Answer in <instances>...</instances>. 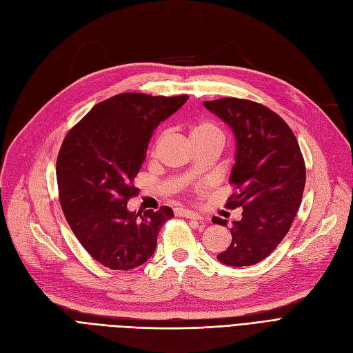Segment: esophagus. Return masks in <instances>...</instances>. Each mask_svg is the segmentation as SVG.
Listing matches in <instances>:
<instances>
[{
	"label": "esophagus",
	"instance_id": "34e87169",
	"mask_svg": "<svg viewBox=\"0 0 353 353\" xmlns=\"http://www.w3.org/2000/svg\"><path fill=\"white\" fill-rule=\"evenodd\" d=\"M176 215L179 216H185L188 219H203L198 212H193L190 210H185V208H177Z\"/></svg>",
	"mask_w": 353,
	"mask_h": 353
}]
</instances>
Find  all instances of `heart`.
Masks as SVG:
<instances>
[{"label": "heart", "mask_w": 353, "mask_h": 353, "mask_svg": "<svg viewBox=\"0 0 353 353\" xmlns=\"http://www.w3.org/2000/svg\"><path fill=\"white\" fill-rule=\"evenodd\" d=\"M193 138H206V137H224V132L218 125L210 121H201L192 129Z\"/></svg>", "instance_id": "heart-1"}]
</instances>
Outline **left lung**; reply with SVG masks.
Masks as SVG:
<instances>
[{"instance_id":"obj_1","label":"left lung","mask_w":353,"mask_h":353,"mask_svg":"<svg viewBox=\"0 0 353 353\" xmlns=\"http://www.w3.org/2000/svg\"><path fill=\"white\" fill-rule=\"evenodd\" d=\"M236 135V164L230 183L237 189L227 206H241L240 221H232V241L216 257L224 265L241 268L262 262L288 234L301 205L305 163L298 141L279 114L252 100L224 97L203 101ZM215 224L227 219L214 216Z\"/></svg>"}]
</instances>
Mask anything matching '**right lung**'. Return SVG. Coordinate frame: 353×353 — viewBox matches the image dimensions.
Listing matches in <instances>:
<instances>
[{"label": "right lung", "instance_id": "right-lung-1", "mask_svg": "<svg viewBox=\"0 0 353 353\" xmlns=\"http://www.w3.org/2000/svg\"><path fill=\"white\" fill-rule=\"evenodd\" d=\"M189 96L122 93L91 109L65 137L57 160L61 208L87 253L112 270H129L154 254L172 208L130 212L134 180L160 122Z\"/></svg>", "mask_w": 353, "mask_h": 353}]
</instances>
